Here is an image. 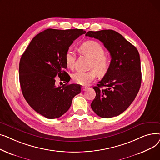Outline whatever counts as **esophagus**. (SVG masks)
<instances>
[{
    "instance_id": "34e87169",
    "label": "esophagus",
    "mask_w": 160,
    "mask_h": 160,
    "mask_svg": "<svg viewBox=\"0 0 160 160\" xmlns=\"http://www.w3.org/2000/svg\"><path fill=\"white\" fill-rule=\"evenodd\" d=\"M87 89H88V87H87V86H82V91H86Z\"/></svg>"
}]
</instances>
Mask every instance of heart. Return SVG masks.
Wrapping results in <instances>:
<instances>
[{
	"instance_id": "obj_1",
	"label": "heart",
	"mask_w": 160,
	"mask_h": 160,
	"mask_svg": "<svg viewBox=\"0 0 160 160\" xmlns=\"http://www.w3.org/2000/svg\"><path fill=\"white\" fill-rule=\"evenodd\" d=\"M80 52L91 60L90 63L91 71H78L72 76L73 81L81 85H88L95 79L97 73L100 76L105 75L110 68L112 63L111 57L104 54V50L102 45L95 41H88L82 44L79 48ZM65 60L68 68L73 69L76 56L71 49H69L65 53Z\"/></svg>"
}]
</instances>
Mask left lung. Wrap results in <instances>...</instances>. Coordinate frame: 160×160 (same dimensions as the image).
<instances>
[{
    "label": "left lung",
    "instance_id": "8db88e82",
    "mask_svg": "<svg viewBox=\"0 0 160 160\" xmlns=\"http://www.w3.org/2000/svg\"><path fill=\"white\" fill-rule=\"evenodd\" d=\"M86 36L101 41L112 57L110 69L97 86L93 88L96 97L91 107L102 118L119 115L132 103L141 86L138 50L119 33L112 30L89 31Z\"/></svg>",
    "mask_w": 160,
    "mask_h": 160
}]
</instances>
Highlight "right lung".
<instances>
[{
    "mask_svg": "<svg viewBox=\"0 0 160 160\" xmlns=\"http://www.w3.org/2000/svg\"><path fill=\"white\" fill-rule=\"evenodd\" d=\"M86 33L82 29H47L32 39L19 63L22 95L30 107L47 119L63 115L72 98L81 92L78 84L56 86V77L64 83L71 77L65 71L66 52L73 41Z\"/></svg>",
    "mask_w": 160,
    "mask_h": 160,
    "instance_id": "obj_1",
    "label": "right lung"
}]
</instances>
